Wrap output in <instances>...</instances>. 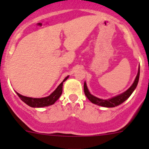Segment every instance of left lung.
Here are the masks:
<instances>
[{
  "label": "left lung",
  "instance_id": "1",
  "mask_svg": "<svg viewBox=\"0 0 149 149\" xmlns=\"http://www.w3.org/2000/svg\"><path fill=\"white\" fill-rule=\"evenodd\" d=\"M139 76H140V67L139 69V72H138V74L136 76V79H135L134 82L132 84L131 86L128 88L126 91H125L123 94H120V95L116 96V97H113V98H111L109 100H101V99H99L97 97H94L92 94H90V92L88 91V88H87L86 84L84 82V93H85V95L86 96L87 98L88 99L90 102H91L92 103L95 104L100 105V106L105 107H117L118 105H120V104L123 103L127 99L129 98L130 95L132 94V93L133 92V91L135 90V88L137 86V84L139 83Z\"/></svg>",
  "mask_w": 149,
  "mask_h": 149
}]
</instances>
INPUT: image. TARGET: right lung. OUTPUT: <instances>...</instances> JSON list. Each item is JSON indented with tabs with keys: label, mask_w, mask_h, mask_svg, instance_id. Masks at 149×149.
Instances as JSON below:
<instances>
[{
	"label": "right lung",
	"mask_w": 149,
	"mask_h": 149,
	"mask_svg": "<svg viewBox=\"0 0 149 149\" xmlns=\"http://www.w3.org/2000/svg\"><path fill=\"white\" fill-rule=\"evenodd\" d=\"M68 76L65 78L63 82L57 87L56 89L49 96L47 97H43V98H31V97H24V96H22L21 94H19V93H17L18 96L19 97V98L26 104L29 106L31 107H47L49 106V105L53 104L57 100L59 99V97H61V95L62 94L63 91V84L68 79Z\"/></svg>",
	"instance_id": "add662e5"
}]
</instances>
